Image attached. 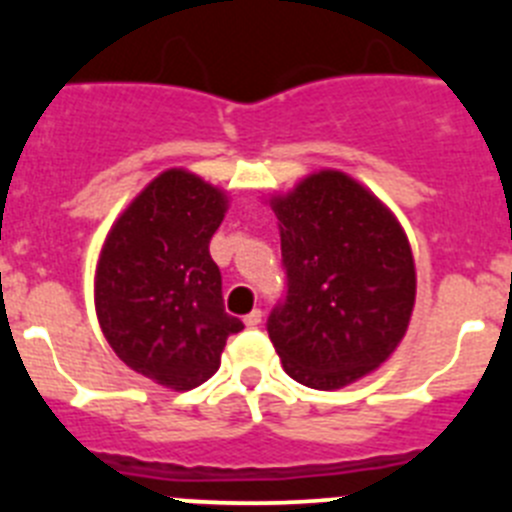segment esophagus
Returning <instances> with one entry per match:
<instances>
[{
    "label": "esophagus",
    "instance_id": "obj_1",
    "mask_svg": "<svg viewBox=\"0 0 512 512\" xmlns=\"http://www.w3.org/2000/svg\"><path fill=\"white\" fill-rule=\"evenodd\" d=\"M243 323L248 325V328H256V325L261 323V310H251L246 315V318H243Z\"/></svg>",
    "mask_w": 512,
    "mask_h": 512
}]
</instances>
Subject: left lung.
Segmentation results:
<instances>
[{
  "label": "left lung",
  "mask_w": 512,
  "mask_h": 512,
  "mask_svg": "<svg viewBox=\"0 0 512 512\" xmlns=\"http://www.w3.org/2000/svg\"><path fill=\"white\" fill-rule=\"evenodd\" d=\"M271 207L284 300L266 320L284 372L312 390L356 382L390 354L415 305L410 243L387 207L341 171H320Z\"/></svg>",
  "instance_id": "8db88e82"
}]
</instances>
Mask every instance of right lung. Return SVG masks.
Returning a JSON list of instances; mask_svg holds the SVG:
<instances>
[{
  "instance_id": "right-lung-1",
  "label": "right lung",
  "mask_w": 512,
  "mask_h": 512,
  "mask_svg": "<svg viewBox=\"0 0 512 512\" xmlns=\"http://www.w3.org/2000/svg\"><path fill=\"white\" fill-rule=\"evenodd\" d=\"M225 194L200 176L169 169L117 217L97 264V318L120 361L192 390L220 369L228 336L243 323L225 312L223 277L210 241Z\"/></svg>"
}]
</instances>
